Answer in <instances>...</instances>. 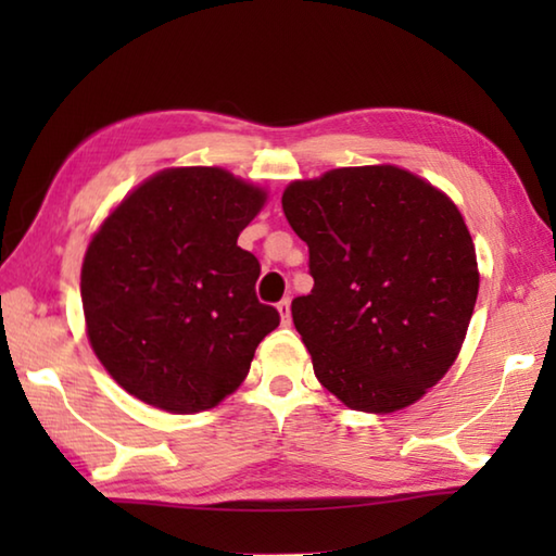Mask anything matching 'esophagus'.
<instances>
[{"instance_id":"34e87169","label":"esophagus","mask_w":556,"mask_h":556,"mask_svg":"<svg viewBox=\"0 0 556 556\" xmlns=\"http://www.w3.org/2000/svg\"><path fill=\"white\" fill-rule=\"evenodd\" d=\"M277 308H279L281 324H285V326H289V324H291V301H289V296H287V299H281V301H279V304H277Z\"/></svg>"}]
</instances>
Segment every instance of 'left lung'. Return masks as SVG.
<instances>
[{
  "label": "left lung",
  "mask_w": 556,
  "mask_h": 556,
  "mask_svg": "<svg viewBox=\"0 0 556 556\" xmlns=\"http://www.w3.org/2000/svg\"><path fill=\"white\" fill-rule=\"evenodd\" d=\"M281 208L308 244L312 294L291 301L318 382L351 409L394 412L444 378L478 296L454 203L397 166L294 181Z\"/></svg>",
  "instance_id": "1"
}]
</instances>
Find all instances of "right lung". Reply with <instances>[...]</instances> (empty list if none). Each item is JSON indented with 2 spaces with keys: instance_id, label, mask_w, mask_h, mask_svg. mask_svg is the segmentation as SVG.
Segmentation results:
<instances>
[{
  "instance_id": "1",
  "label": "right lung",
  "mask_w": 556,
  "mask_h": 556,
  "mask_svg": "<svg viewBox=\"0 0 556 556\" xmlns=\"http://www.w3.org/2000/svg\"><path fill=\"white\" fill-rule=\"evenodd\" d=\"M265 191L223 168H168L131 191L88 244L80 275L92 351L137 400L211 409L248 378L279 326L238 248Z\"/></svg>"
}]
</instances>
